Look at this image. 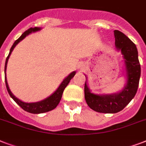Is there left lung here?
I'll return each mask as SVG.
<instances>
[{
	"mask_svg": "<svg viewBox=\"0 0 146 146\" xmlns=\"http://www.w3.org/2000/svg\"><path fill=\"white\" fill-rule=\"evenodd\" d=\"M115 45L121 50L127 67V83L122 92L118 94L99 96L92 93L85 82V99L93 111L99 113H113L122 111L134 98L138 89L141 74L140 64L136 44L120 31H113Z\"/></svg>",
	"mask_w": 146,
	"mask_h": 146,
	"instance_id": "1",
	"label": "left lung"
}]
</instances>
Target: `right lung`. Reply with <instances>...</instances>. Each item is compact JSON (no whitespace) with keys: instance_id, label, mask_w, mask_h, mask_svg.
Returning a JSON list of instances; mask_svg holds the SVG:
<instances>
[{"instance_id":"add662e5","label":"right lung","mask_w":146,"mask_h":146,"mask_svg":"<svg viewBox=\"0 0 146 146\" xmlns=\"http://www.w3.org/2000/svg\"><path fill=\"white\" fill-rule=\"evenodd\" d=\"M38 30H40V28H38V27H34V28L29 29L28 30H26V32H24V33L22 34L21 36H20L18 39L15 41V42L13 43V46L11 47V48H10V53H9V54H8L7 59H6L5 67H4V72H5V83L8 93H9V95L10 96V97L12 98L13 99L17 102V104H19V106L21 107L24 111H27V112H29V113H44V112H48V111H51V110H53V109H54L57 106V104H59L60 101L61 99L62 95H63L64 89L66 88V86L68 85V83L70 82V80L74 76V75H75L76 73L75 71L73 72V73H71L70 74L63 82H62V83L60 85V86L58 87V89L55 91V92H54L50 97L47 98L46 99L43 100L42 102H35V103H26V102H22V101H20L19 99H18L17 98H16L13 95V93L10 92V89H9V86H8L7 84V77H6V69H7V64L8 59H9L10 54H11L12 50H13V48H15V46H16L20 41H22L24 38L26 37V36H27L29 34H30L31 33H33V32H36V31Z\"/></svg>"}]
</instances>
